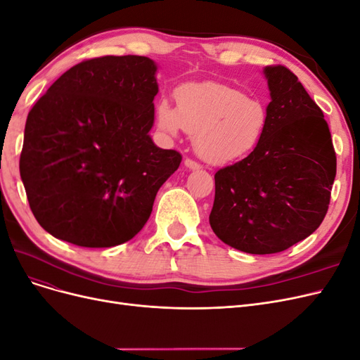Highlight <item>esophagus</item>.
Instances as JSON below:
<instances>
[{
    "label": "esophagus",
    "instance_id": "esophagus-1",
    "mask_svg": "<svg viewBox=\"0 0 360 360\" xmlns=\"http://www.w3.org/2000/svg\"><path fill=\"white\" fill-rule=\"evenodd\" d=\"M184 167L186 168H189V169H192V171H195V169H201V165L198 162H195V160H192V159H186L184 160Z\"/></svg>",
    "mask_w": 360,
    "mask_h": 360
}]
</instances>
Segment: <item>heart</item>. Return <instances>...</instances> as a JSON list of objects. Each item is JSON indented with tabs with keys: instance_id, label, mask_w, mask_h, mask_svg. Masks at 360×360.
Wrapping results in <instances>:
<instances>
[{
	"instance_id": "1",
	"label": "heart",
	"mask_w": 360,
	"mask_h": 360,
	"mask_svg": "<svg viewBox=\"0 0 360 360\" xmlns=\"http://www.w3.org/2000/svg\"><path fill=\"white\" fill-rule=\"evenodd\" d=\"M174 106L162 97L155 117L163 134L186 130L197 155L212 165L245 160L263 143L269 124L267 106L243 91L219 82H191L176 90Z\"/></svg>"
}]
</instances>
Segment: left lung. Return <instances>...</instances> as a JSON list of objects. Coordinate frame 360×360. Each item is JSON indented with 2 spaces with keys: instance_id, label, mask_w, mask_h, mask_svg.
<instances>
[{
  "instance_id": "left-lung-1",
  "label": "left lung",
  "mask_w": 360,
  "mask_h": 360,
  "mask_svg": "<svg viewBox=\"0 0 360 360\" xmlns=\"http://www.w3.org/2000/svg\"><path fill=\"white\" fill-rule=\"evenodd\" d=\"M269 124L255 153L214 174L210 226L248 254H276L323 222L336 155L323 111L284 66L264 68Z\"/></svg>"
}]
</instances>
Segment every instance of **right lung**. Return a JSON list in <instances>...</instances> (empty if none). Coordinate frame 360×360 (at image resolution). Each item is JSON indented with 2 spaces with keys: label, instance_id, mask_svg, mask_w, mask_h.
<instances>
[{
  "label": "right lung",
  "instance_id": "add662e5",
  "mask_svg": "<svg viewBox=\"0 0 360 360\" xmlns=\"http://www.w3.org/2000/svg\"><path fill=\"white\" fill-rule=\"evenodd\" d=\"M158 66L139 56L76 64L28 112L19 171L43 230L82 248L135 237L181 155L159 148Z\"/></svg>",
  "mask_w": 360,
  "mask_h": 360
}]
</instances>
